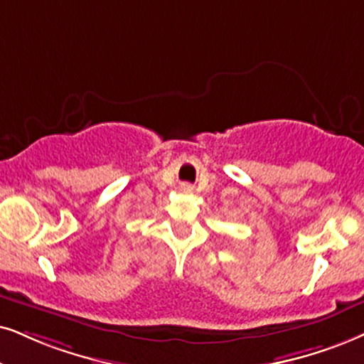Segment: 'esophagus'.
Masks as SVG:
<instances>
[{
  "label": "esophagus",
  "mask_w": 364,
  "mask_h": 364,
  "mask_svg": "<svg viewBox=\"0 0 364 364\" xmlns=\"http://www.w3.org/2000/svg\"><path fill=\"white\" fill-rule=\"evenodd\" d=\"M181 190H183V191H191L193 188H191L190 185H183V186H181Z\"/></svg>",
  "instance_id": "34e87169"
}]
</instances>
